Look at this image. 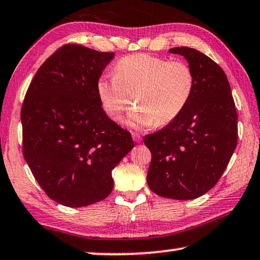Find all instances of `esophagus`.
Here are the masks:
<instances>
[{
    "label": "esophagus",
    "instance_id": "obj_1",
    "mask_svg": "<svg viewBox=\"0 0 260 260\" xmlns=\"http://www.w3.org/2000/svg\"><path fill=\"white\" fill-rule=\"evenodd\" d=\"M132 137H133V140L137 142V143H140L142 141V139H141L140 135L137 134V133H132Z\"/></svg>",
    "mask_w": 260,
    "mask_h": 260
}]
</instances>
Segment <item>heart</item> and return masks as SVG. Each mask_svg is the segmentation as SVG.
Listing matches in <instances>:
<instances>
[{"mask_svg":"<svg viewBox=\"0 0 260 260\" xmlns=\"http://www.w3.org/2000/svg\"><path fill=\"white\" fill-rule=\"evenodd\" d=\"M195 76L190 65L147 53L120 59L114 76L96 81L100 104L112 120H119L133 99L128 123L135 127L162 126L173 121L190 100Z\"/></svg>","mask_w":260,"mask_h":260,"instance_id":"b5f03b06","label":"heart"}]
</instances>
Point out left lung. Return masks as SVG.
I'll list each match as a JSON object with an SVG mask.
<instances>
[{
    "label": "left lung",
    "mask_w": 260,
    "mask_h": 260,
    "mask_svg": "<svg viewBox=\"0 0 260 260\" xmlns=\"http://www.w3.org/2000/svg\"><path fill=\"white\" fill-rule=\"evenodd\" d=\"M169 52L187 59L195 87L173 121L143 139L152 153L147 183L162 197L193 200L214 187L229 164L237 146V112L218 64L187 46Z\"/></svg>",
    "instance_id": "8db88e82"
}]
</instances>
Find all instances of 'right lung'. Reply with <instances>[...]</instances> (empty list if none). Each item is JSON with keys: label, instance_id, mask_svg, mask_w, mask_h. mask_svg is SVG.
Masks as SVG:
<instances>
[{"label": "right lung", "instance_id": "1", "mask_svg": "<svg viewBox=\"0 0 260 260\" xmlns=\"http://www.w3.org/2000/svg\"><path fill=\"white\" fill-rule=\"evenodd\" d=\"M113 52L67 44L35 75L22 106L23 155L50 199L65 207L93 204L113 189L112 170L134 147L107 117L96 81Z\"/></svg>", "mask_w": 260, "mask_h": 260}]
</instances>
